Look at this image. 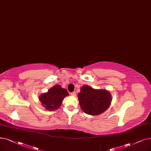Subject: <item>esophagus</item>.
Listing matches in <instances>:
<instances>
[{
	"instance_id": "esophagus-1",
	"label": "esophagus",
	"mask_w": 151,
	"mask_h": 151,
	"mask_svg": "<svg viewBox=\"0 0 151 151\" xmlns=\"http://www.w3.org/2000/svg\"><path fill=\"white\" fill-rule=\"evenodd\" d=\"M70 94L72 96H76V93H75V92H72V93H70Z\"/></svg>"
}]
</instances>
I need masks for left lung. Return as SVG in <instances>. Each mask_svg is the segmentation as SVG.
<instances>
[{
	"label": "left lung",
	"instance_id": "8db88e82",
	"mask_svg": "<svg viewBox=\"0 0 151 151\" xmlns=\"http://www.w3.org/2000/svg\"><path fill=\"white\" fill-rule=\"evenodd\" d=\"M81 109L84 113L97 115L105 112L110 106L112 96L106 89H95L84 85L78 95Z\"/></svg>",
	"mask_w": 151,
	"mask_h": 151
}]
</instances>
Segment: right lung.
Instances as JSON below:
<instances>
[{
	"label": "right lung",
	"instance_id": "1",
	"mask_svg": "<svg viewBox=\"0 0 151 151\" xmlns=\"http://www.w3.org/2000/svg\"><path fill=\"white\" fill-rule=\"evenodd\" d=\"M68 91L62 88L60 85H55L48 90V92L42 94L39 99L43 107L47 110H55L59 108L64 98L68 96Z\"/></svg>",
	"mask_w": 151,
	"mask_h": 151
}]
</instances>
